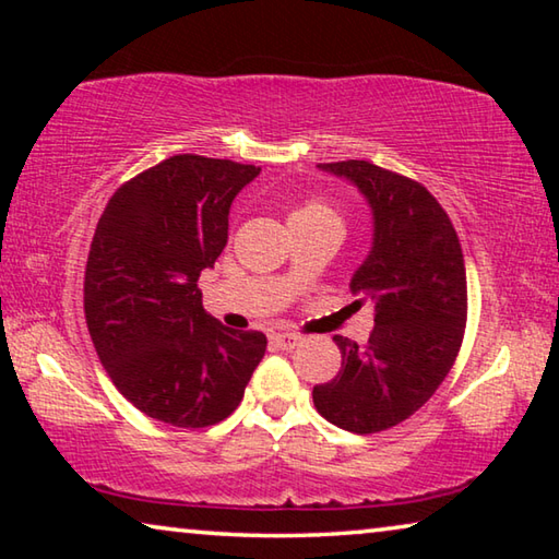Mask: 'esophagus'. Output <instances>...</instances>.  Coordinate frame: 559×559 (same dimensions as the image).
I'll use <instances>...</instances> for the list:
<instances>
[{"label":"esophagus","mask_w":559,"mask_h":559,"mask_svg":"<svg viewBox=\"0 0 559 559\" xmlns=\"http://www.w3.org/2000/svg\"><path fill=\"white\" fill-rule=\"evenodd\" d=\"M300 335H296V333H276L271 337V343L276 345L278 349H293V347H298L300 345Z\"/></svg>","instance_id":"obj_1"}]
</instances>
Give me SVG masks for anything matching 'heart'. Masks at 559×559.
<instances>
[{
	"label": "heart",
	"mask_w": 559,
	"mask_h": 559,
	"mask_svg": "<svg viewBox=\"0 0 559 559\" xmlns=\"http://www.w3.org/2000/svg\"><path fill=\"white\" fill-rule=\"evenodd\" d=\"M290 216H335V214L330 212L325 204H320V202H306L302 206H298V210L293 212Z\"/></svg>",
	"instance_id": "1"
}]
</instances>
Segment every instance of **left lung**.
Masks as SVG:
<instances>
[{"mask_svg": "<svg viewBox=\"0 0 559 559\" xmlns=\"http://www.w3.org/2000/svg\"><path fill=\"white\" fill-rule=\"evenodd\" d=\"M347 179L372 212V246L349 278L370 302L367 347L335 335L343 370L313 386L316 409L353 433L409 419L447 380L466 328V266L456 229L427 187L365 159L318 165Z\"/></svg>", "mask_w": 559, "mask_h": 559, "instance_id": "8db88e82", "label": "left lung"}]
</instances>
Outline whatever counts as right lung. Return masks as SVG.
Returning <instances> with one entry per match:
<instances>
[{
  "label": "right lung",
  "mask_w": 559,
  "mask_h": 559,
  "mask_svg": "<svg viewBox=\"0 0 559 559\" xmlns=\"http://www.w3.org/2000/svg\"><path fill=\"white\" fill-rule=\"evenodd\" d=\"M261 167L175 155L110 197L93 234L83 308L112 384L140 412L182 429L239 406L266 335L206 313L200 273L229 239L234 197Z\"/></svg>",
  "instance_id": "right-lung-1"
}]
</instances>
